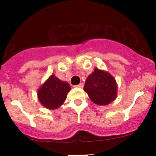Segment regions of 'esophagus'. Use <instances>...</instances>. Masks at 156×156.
I'll list each match as a JSON object with an SVG mask.
<instances>
[{
  "instance_id": "esophagus-1",
  "label": "esophagus",
  "mask_w": 156,
  "mask_h": 156,
  "mask_svg": "<svg viewBox=\"0 0 156 156\" xmlns=\"http://www.w3.org/2000/svg\"><path fill=\"white\" fill-rule=\"evenodd\" d=\"M77 87H79V88H82L83 87H84V84H82V83H81V84H78V85H76Z\"/></svg>"
}]
</instances>
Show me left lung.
Listing matches in <instances>:
<instances>
[{
  "label": "left lung",
  "instance_id": "left-lung-1",
  "mask_svg": "<svg viewBox=\"0 0 156 156\" xmlns=\"http://www.w3.org/2000/svg\"><path fill=\"white\" fill-rule=\"evenodd\" d=\"M84 90L93 103L106 106L117 97L115 79L107 72L96 68L87 77Z\"/></svg>",
  "mask_w": 156,
  "mask_h": 156
}]
</instances>
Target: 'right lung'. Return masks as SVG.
Listing matches in <instances>:
<instances>
[{
	"label": "right lung",
	"mask_w": 156,
	"mask_h": 156,
	"mask_svg": "<svg viewBox=\"0 0 156 156\" xmlns=\"http://www.w3.org/2000/svg\"><path fill=\"white\" fill-rule=\"evenodd\" d=\"M70 90V85L66 81H61L54 75H52L39 88L37 97L45 108L56 109L65 102Z\"/></svg>",
	"instance_id": "obj_1"
}]
</instances>
